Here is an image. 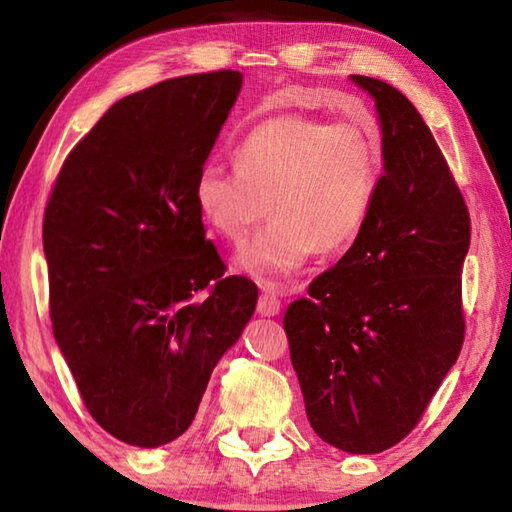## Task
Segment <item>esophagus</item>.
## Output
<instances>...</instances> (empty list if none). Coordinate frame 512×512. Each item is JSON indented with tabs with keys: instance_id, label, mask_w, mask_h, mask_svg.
Here are the masks:
<instances>
[{
	"instance_id": "34e87169",
	"label": "esophagus",
	"mask_w": 512,
	"mask_h": 512,
	"mask_svg": "<svg viewBox=\"0 0 512 512\" xmlns=\"http://www.w3.org/2000/svg\"><path fill=\"white\" fill-rule=\"evenodd\" d=\"M257 311L262 316H277L280 314V300H277L273 293H268V291H264L262 296H259V302H257Z\"/></svg>"
}]
</instances>
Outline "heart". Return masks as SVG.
I'll use <instances>...</instances> for the list:
<instances>
[{"mask_svg":"<svg viewBox=\"0 0 512 512\" xmlns=\"http://www.w3.org/2000/svg\"><path fill=\"white\" fill-rule=\"evenodd\" d=\"M235 169L205 164L194 185L203 221L230 244H244L268 214L273 221L237 255L239 271L277 287L314 250L352 246L381 183L377 137L352 124L277 115L255 124L232 153Z\"/></svg>","mask_w":512,"mask_h":512,"instance_id":"b5f03b06","label":"heart"}]
</instances>
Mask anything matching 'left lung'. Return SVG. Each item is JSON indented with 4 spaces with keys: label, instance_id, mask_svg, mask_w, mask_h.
<instances>
[{
    "label": "left lung",
    "instance_id": "8db88e82",
    "mask_svg": "<svg viewBox=\"0 0 512 512\" xmlns=\"http://www.w3.org/2000/svg\"><path fill=\"white\" fill-rule=\"evenodd\" d=\"M350 81L375 101L384 176L361 235L291 302L284 332L318 438L379 454L418 424L461 352L470 214L413 103Z\"/></svg>",
    "mask_w": 512,
    "mask_h": 512
}]
</instances>
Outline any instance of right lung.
Listing matches in <instances>:
<instances>
[{"mask_svg":"<svg viewBox=\"0 0 512 512\" xmlns=\"http://www.w3.org/2000/svg\"><path fill=\"white\" fill-rule=\"evenodd\" d=\"M241 83L221 69L119 99L51 192L42 246L54 336L90 415L121 443L183 436L255 311L257 287L223 277L194 203Z\"/></svg>","mask_w":512,"mask_h":512,"instance_id":"add662e5","label":"right lung"}]
</instances>
